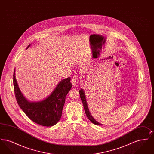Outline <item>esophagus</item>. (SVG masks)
<instances>
[{"label":"esophagus","mask_w":154,"mask_h":154,"mask_svg":"<svg viewBox=\"0 0 154 154\" xmlns=\"http://www.w3.org/2000/svg\"><path fill=\"white\" fill-rule=\"evenodd\" d=\"M72 82L73 84V85L74 87H76L79 85V79L77 76H74L72 80Z\"/></svg>","instance_id":"1"}]
</instances>
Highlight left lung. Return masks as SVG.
<instances>
[{"label": "left lung", "mask_w": 154, "mask_h": 154, "mask_svg": "<svg viewBox=\"0 0 154 154\" xmlns=\"http://www.w3.org/2000/svg\"><path fill=\"white\" fill-rule=\"evenodd\" d=\"M80 92V95L81 99V101L83 103V105H84V110H85V114L87 116V117L89 118V119L91 121V122H92L93 124L95 125H102V124L99 123L98 122H97L96 120L94 119V118H93V117L91 116L89 109H88V105H87V103L86 101V99H85V94H84V91L81 89L79 91Z\"/></svg>", "instance_id": "1"}]
</instances>
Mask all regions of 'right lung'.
I'll use <instances>...</instances> for the list:
<instances>
[{
  "label": "right lung",
  "instance_id": "obj_1",
  "mask_svg": "<svg viewBox=\"0 0 154 154\" xmlns=\"http://www.w3.org/2000/svg\"><path fill=\"white\" fill-rule=\"evenodd\" d=\"M29 44L26 49L29 47ZM70 77L62 80L47 98L38 102H29L23 96L13 74L15 96L19 106L32 121L43 126H52L60 120L66 96L72 87Z\"/></svg>",
  "mask_w": 154,
  "mask_h": 154
}]
</instances>
